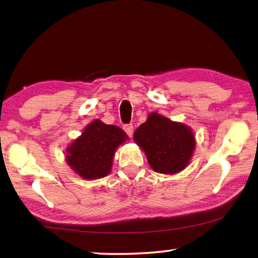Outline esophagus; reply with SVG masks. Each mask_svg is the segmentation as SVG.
<instances>
[{"label":"esophagus","instance_id":"34e87169","mask_svg":"<svg viewBox=\"0 0 258 258\" xmlns=\"http://www.w3.org/2000/svg\"><path fill=\"white\" fill-rule=\"evenodd\" d=\"M123 130L125 131V134H127L129 137H131L134 134V125L131 123H128V124H124L123 125Z\"/></svg>","mask_w":258,"mask_h":258}]
</instances>
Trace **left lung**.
<instances>
[{"label":"left lung","instance_id":"left-lung-1","mask_svg":"<svg viewBox=\"0 0 258 258\" xmlns=\"http://www.w3.org/2000/svg\"><path fill=\"white\" fill-rule=\"evenodd\" d=\"M134 139L144 149L154 171L163 174L185 168L196 146L191 129L157 113H152L139 125Z\"/></svg>","mask_w":258,"mask_h":258}]
</instances>
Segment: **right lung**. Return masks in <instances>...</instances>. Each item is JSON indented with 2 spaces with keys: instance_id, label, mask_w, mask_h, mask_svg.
Listing matches in <instances>:
<instances>
[{
  "instance_id": "add662e5",
  "label": "right lung",
  "mask_w": 258,
  "mask_h": 258,
  "mask_svg": "<svg viewBox=\"0 0 258 258\" xmlns=\"http://www.w3.org/2000/svg\"><path fill=\"white\" fill-rule=\"evenodd\" d=\"M125 139L127 135L119 127L94 120L67 149V162L83 178L104 177L111 171L116 147Z\"/></svg>"
}]
</instances>
